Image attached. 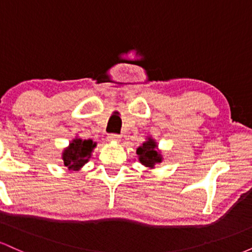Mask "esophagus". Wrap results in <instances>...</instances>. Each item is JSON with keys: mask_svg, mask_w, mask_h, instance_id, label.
Segmentation results:
<instances>
[{"mask_svg": "<svg viewBox=\"0 0 252 252\" xmlns=\"http://www.w3.org/2000/svg\"><path fill=\"white\" fill-rule=\"evenodd\" d=\"M108 140L110 141V142L118 143V142H121V136L120 135H116V134H110L108 136Z\"/></svg>", "mask_w": 252, "mask_h": 252, "instance_id": "1", "label": "esophagus"}]
</instances>
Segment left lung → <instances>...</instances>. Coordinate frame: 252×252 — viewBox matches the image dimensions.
Instances as JSON below:
<instances>
[{"label": "left lung", "mask_w": 252, "mask_h": 252, "mask_svg": "<svg viewBox=\"0 0 252 252\" xmlns=\"http://www.w3.org/2000/svg\"><path fill=\"white\" fill-rule=\"evenodd\" d=\"M136 154L140 163L147 169H154L163 161L162 152L158 149V142L152 136H147L146 141L136 149Z\"/></svg>", "instance_id": "1"}]
</instances>
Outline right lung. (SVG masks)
<instances>
[{"label":"right lung","instance_id":"obj_1","mask_svg":"<svg viewBox=\"0 0 252 252\" xmlns=\"http://www.w3.org/2000/svg\"><path fill=\"white\" fill-rule=\"evenodd\" d=\"M96 147L97 142H94L90 138L83 140L79 136H76L62 153L63 167L70 172H79L92 158V153Z\"/></svg>","mask_w":252,"mask_h":252}]
</instances>
